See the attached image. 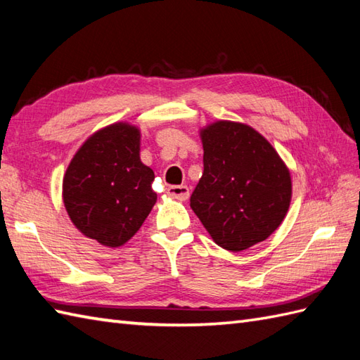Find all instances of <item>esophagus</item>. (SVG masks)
I'll return each mask as SVG.
<instances>
[{
  "mask_svg": "<svg viewBox=\"0 0 360 360\" xmlns=\"http://www.w3.org/2000/svg\"><path fill=\"white\" fill-rule=\"evenodd\" d=\"M167 193L170 195L174 200L179 201H186L187 198L190 196V190L187 186H170L167 190Z\"/></svg>",
  "mask_w": 360,
  "mask_h": 360,
  "instance_id": "obj_1",
  "label": "esophagus"
}]
</instances>
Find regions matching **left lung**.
Instances as JSON below:
<instances>
[{"label":"left lung","instance_id":"8db88e82","mask_svg":"<svg viewBox=\"0 0 360 360\" xmlns=\"http://www.w3.org/2000/svg\"><path fill=\"white\" fill-rule=\"evenodd\" d=\"M204 172L190 207L218 246L246 250L285 219L292 182L288 167L257 129L218 120L201 129Z\"/></svg>","mask_w":360,"mask_h":360}]
</instances>
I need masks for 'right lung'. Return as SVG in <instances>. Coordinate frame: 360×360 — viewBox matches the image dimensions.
I'll return each mask as SVG.
<instances>
[{
  "mask_svg": "<svg viewBox=\"0 0 360 360\" xmlns=\"http://www.w3.org/2000/svg\"><path fill=\"white\" fill-rule=\"evenodd\" d=\"M141 131L117 122L89 136L63 178V202L74 226L103 246L119 248L139 231L158 195L143 165Z\"/></svg>",
  "mask_w": 360,
  "mask_h": 360,
  "instance_id": "right-lung-1",
  "label": "right lung"
}]
</instances>
